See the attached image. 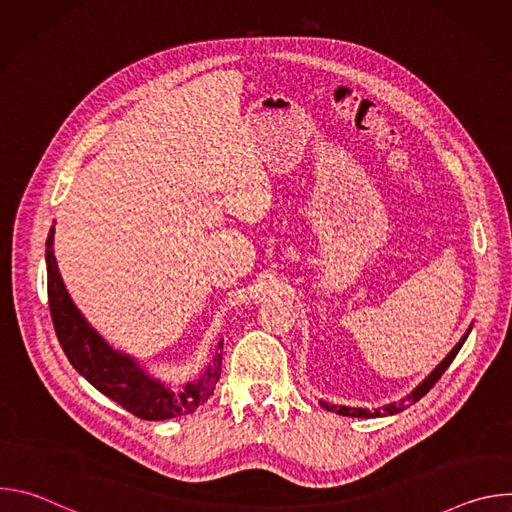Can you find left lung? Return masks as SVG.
Instances as JSON below:
<instances>
[{
	"instance_id": "left-lung-1",
	"label": "left lung",
	"mask_w": 512,
	"mask_h": 512,
	"mask_svg": "<svg viewBox=\"0 0 512 512\" xmlns=\"http://www.w3.org/2000/svg\"><path fill=\"white\" fill-rule=\"evenodd\" d=\"M470 330H472V324H470V328L466 330V334L458 340V344L448 352V356L437 364V367L409 393V395H405L403 399H399V401H393V403H389V405H383V407H377V409H362V407H346V405H332V403H326V401H322L320 399V407H324L326 411H332V413H336V415H346V417H367V419H373V417H387V415H395V413H401L403 409H407L409 405H413V403H417L435 383H437V379H440L444 373H446V369L450 367L452 364V360L456 358V354L460 352V348H462V344L466 342V338H468V334H470Z\"/></svg>"
}]
</instances>
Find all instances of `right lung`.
<instances>
[{
	"label": "right lung",
	"instance_id": "1",
	"mask_svg": "<svg viewBox=\"0 0 512 512\" xmlns=\"http://www.w3.org/2000/svg\"><path fill=\"white\" fill-rule=\"evenodd\" d=\"M52 245L54 227H50L46 239L48 306L58 342L77 373L83 375L111 401L148 421L188 415L204 405L214 393L218 377H221L223 340H218L210 362L198 379L180 387L156 379L141 367L135 356L113 348L87 322V318L68 296Z\"/></svg>",
	"mask_w": 512,
	"mask_h": 512
}]
</instances>
